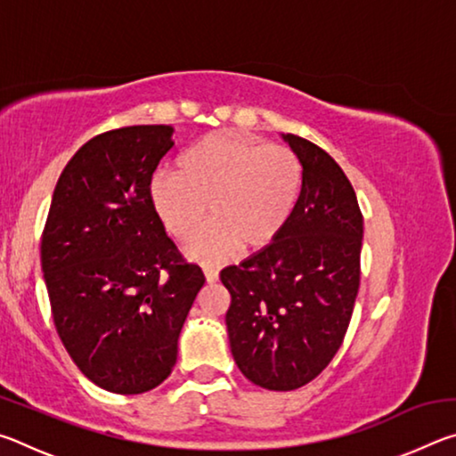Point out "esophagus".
Wrapping results in <instances>:
<instances>
[{"instance_id": "obj_1", "label": "esophagus", "mask_w": 456, "mask_h": 456, "mask_svg": "<svg viewBox=\"0 0 456 456\" xmlns=\"http://www.w3.org/2000/svg\"><path fill=\"white\" fill-rule=\"evenodd\" d=\"M203 273H205L207 283H215L219 280V269L215 267H203Z\"/></svg>"}]
</instances>
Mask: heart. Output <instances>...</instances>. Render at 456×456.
<instances>
[{"instance_id": "heart-1", "label": "heart", "mask_w": 456, "mask_h": 456, "mask_svg": "<svg viewBox=\"0 0 456 456\" xmlns=\"http://www.w3.org/2000/svg\"><path fill=\"white\" fill-rule=\"evenodd\" d=\"M302 189V165L283 144H264L235 133L199 138L176 160L175 173H157L149 203L176 241L192 239L187 256L219 264L241 249H261L281 233Z\"/></svg>"}]
</instances>
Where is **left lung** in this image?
<instances>
[{
    "mask_svg": "<svg viewBox=\"0 0 456 456\" xmlns=\"http://www.w3.org/2000/svg\"><path fill=\"white\" fill-rule=\"evenodd\" d=\"M302 165V191L281 233L229 265L225 315L235 364L267 390L312 382L344 342L360 288L364 221L348 176L320 146L283 134Z\"/></svg>",
    "mask_w": 456,
    "mask_h": 456,
    "instance_id": "left-lung-1",
    "label": "left lung"
}]
</instances>
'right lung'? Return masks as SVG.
Here are the masks:
<instances>
[{
  "label": "right lung",
  "mask_w": 456,
  "mask_h": 456,
  "mask_svg": "<svg viewBox=\"0 0 456 456\" xmlns=\"http://www.w3.org/2000/svg\"><path fill=\"white\" fill-rule=\"evenodd\" d=\"M173 126L98 134L53 189L42 272L53 323L80 372L114 395H142L173 372L205 275L187 264L149 203Z\"/></svg>",
  "instance_id": "right-lung-1"
}]
</instances>
